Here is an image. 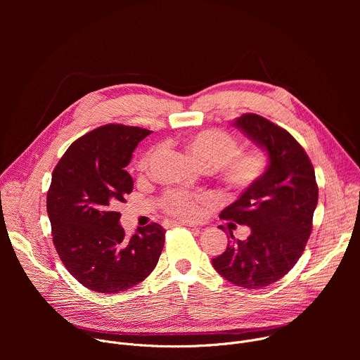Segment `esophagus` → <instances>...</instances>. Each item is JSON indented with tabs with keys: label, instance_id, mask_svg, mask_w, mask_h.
<instances>
[{
	"label": "esophagus",
	"instance_id": "34e87169",
	"mask_svg": "<svg viewBox=\"0 0 360 360\" xmlns=\"http://www.w3.org/2000/svg\"><path fill=\"white\" fill-rule=\"evenodd\" d=\"M167 225H168V226H179V225H184V226H189V228H193V229H199V228H196L195 225L188 224V222H167Z\"/></svg>",
	"mask_w": 360,
	"mask_h": 360
}]
</instances>
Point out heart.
Returning <instances> with one entry per match:
<instances>
[{"label":"heart","instance_id":"b5f03b06","mask_svg":"<svg viewBox=\"0 0 360 360\" xmlns=\"http://www.w3.org/2000/svg\"><path fill=\"white\" fill-rule=\"evenodd\" d=\"M186 149L193 161L205 168L214 169L219 179L232 191H245L258 182L266 171L268 158L261 149L239 152V142L225 131L205 129L192 135L186 142ZM143 157L139 168L146 165ZM207 196L184 192H171L162 199L164 208L179 218L193 219L200 214V205Z\"/></svg>","mask_w":360,"mask_h":360}]
</instances>
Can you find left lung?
<instances>
[{
  "instance_id": "8db88e82",
  "label": "left lung",
  "mask_w": 360,
  "mask_h": 360,
  "mask_svg": "<svg viewBox=\"0 0 360 360\" xmlns=\"http://www.w3.org/2000/svg\"><path fill=\"white\" fill-rule=\"evenodd\" d=\"M233 125L268 153L269 164L262 178L221 212L222 219L249 226L250 235L240 240L229 232L232 240L212 265L231 283L259 289L283 278L303 253L318 185L309 157L288 131L256 114H243Z\"/></svg>"
}]
</instances>
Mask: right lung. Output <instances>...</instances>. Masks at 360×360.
<instances>
[{
  "instance_id": "add662e5",
  "label": "right lung",
  "mask_w": 360,
  "mask_h": 360,
  "mask_svg": "<svg viewBox=\"0 0 360 360\" xmlns=\"http://www.w3.org/2000/svg\"><path fill=\"white\" fill-rule=\"evenodd\" d=\"M152 131L108 124L78 138L57 164L46 195L53 240L68 272L85 288L118 293L157 266L165 243L158 224L125 236L115 211L132 192L124 169Z\"/></svg>"
}]
</instances>
